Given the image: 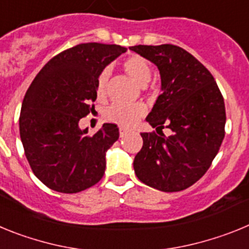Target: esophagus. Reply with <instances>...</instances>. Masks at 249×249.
<instances>
[{
	"instance_id": "obj_1",
	"label": "esophagus",
	"mask_w": 249,
	"mask_h": 249,
	"mask_svg": "<svg viewBox=\"0 0 249 249\" xmlns=\"http://www.w3.org/2000/svg\"><path fill=\"white\" fill-rule=\"evenodd\" d=\"M126 133H127V129L123 128V127H120V136H121V137H123V136L126 135Z\"/></svg>"
}]
</instances>
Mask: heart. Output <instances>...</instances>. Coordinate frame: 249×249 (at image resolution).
Returning <instances> with one entry per match:
<instances>
[{
    "label": "heart",
    "mask_w": 249,
    "mask_h": 249,
    "mask_svg": "<svg viewBox=\"0 0 249 249\" xmlns=\"http://www.w3.org/2000/svg\"><path fill=\"white\" fill-rule=\"evenodd\" d=\"M122 67L127 74L135 80L138 85L146 86L152 76V67L148 59L141 54H131L123 59ZM109 71L103 70L96 80V97L97 100H105L107 94ZM146 114V107L141 103L136 105H121L114 103L109 106L105 112L106 118L123 127H132Z\"/></svg>",
    "instance_id": "1"
}]
</instances>
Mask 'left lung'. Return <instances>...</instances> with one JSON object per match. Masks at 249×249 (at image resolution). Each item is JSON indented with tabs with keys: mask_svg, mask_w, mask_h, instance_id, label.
I'll return each mask as SVG.
<instances>
[{
	"mask_svg": "<svg viewBox=\"0 0 249 249\" xmlns=\"http://www.w3.org/2000/svg\"><path fill=\"white\" fill-rule=\"evenodd\" d=\"M160 70L162 93L146 121L160 132L141 133L143 146L133 160L141 182L163 192L183 191L208 171L224 138L226 108L211 72L175 45L132 46ZM157 133H160L157 131Z\"/></svg>",
	"mask_w": 249,
	"mask_h": 249,
	"instance_id": "1",
	"label": "left lung"
}]
</instances>
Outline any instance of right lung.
<instances>
[{"label": "right lung", "instance_id": "add662e5", "mask_svg": "<svg viewBox=\"0 0 249 249\" xmlns=\"http://www.w3.org/2000/svg\"><path fill=\"white\" fill-rule=\"evenodd\" d=\"M126 51L97 42L68 48L43 66L26 92L19 136L32 172L51 190L81 192L105 175L106 152L120 137L118 127L103 123L89 136L78 122L94 109L100 72Z\"/></svg>", "mask_w": 249, "mask_h": 249}]
</instances>
